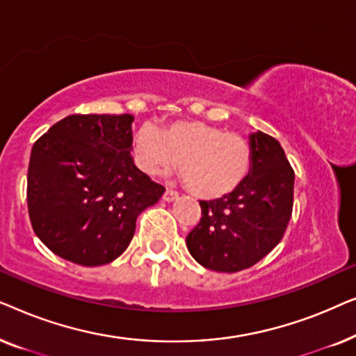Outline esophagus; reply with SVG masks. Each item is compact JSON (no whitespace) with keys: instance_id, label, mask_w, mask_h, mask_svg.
Listing matches in <instances>:
<instances>
[{"instance_id":"1","label":"esophagus","mask_w":356,"mask_h":356,"mask_svg":"<svg viewBox=\"0 0 356 356\" xmlns=\"http://www.w3.org/2000/svg\"><path fill=\"white\" fill-rule=\"evenodd\" d=\"M178 196H179V194L177 191H173V189H167V191L163 193L162 199L165 202H173L175 199H178Z\"/></svg>"}]
</instances>
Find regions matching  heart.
I'll return each mask as SVG.
<instances>
[{"label":"heart","instance_id":"b5f03b06","mask_svg":"<svg viewBox=\"0 0 356 356\" xmlns=\"http://www.w3.org/2000/svg\"><path fill=\"white\" fill-rule=\"evenodd\" d=\"M134 163L150 177L175 167L184 175L189 191L218 199L238 189L250 175L252 149L248 139L199 120H175L160 128L143 124L131 140Z\"/></svg>","mask_w":356,"mask_h":356}]
</instances>
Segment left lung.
Wrapping results in <instances>:
<instances>
[{
  "label": "left lung",
  "instance_id": "left-lung-1",
  "mask_svg": "<svg viewBox=\"0 0 356 356\" xmlns=\"http://www.w3.org/2000/svg\"><path fill=\"white\" fill-rule=\"evenodd\" d=\"M252 165L235 191L199 201L202 217L186 236L189 254L206 269L238 272L254 266L279 245L293 207L295 173L280 143L250 134Z\"/></svg>",
  "mask_w": 356,
  "mask_h": 356
}]
</instances>
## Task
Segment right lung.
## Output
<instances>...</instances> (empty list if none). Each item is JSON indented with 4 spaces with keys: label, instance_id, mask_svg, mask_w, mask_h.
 <instances>
[{
    "label": "right lung",
    "instance_id": "right-lung-1",
    "mask_svg": "<svg viewBox=\"0 0 356 356\" xmlns=\"http://www.w3.org/2000/svg\"><path fill=\"white\" fill-rule=\"evenodd\" d=\"M133 115H70L33 144L27 204L48 250L79 266L124 252L136 218L165 188L134 165Z\"/></svg>",
    "mask_w": 356,
    "mask_h": 356
}]
</instances>
